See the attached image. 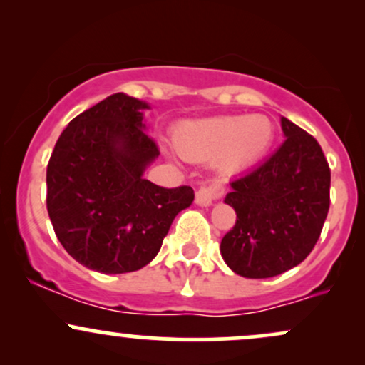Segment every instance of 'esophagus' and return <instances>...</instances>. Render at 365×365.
I'll return each mask as SVG.
<instances>
[{
  "mask_svg": "<svg viewBox=\"0 0 365 365\" xmlns=\"http://www.w3.org/2000/svg\"><path fill=\"white\" fill-rule=\"evenodd\" d=\"M225 194V185L221 182H217V180H212V182H209L207 185H202L199 188V190L195 192V204L197 206H211L212 202L217 199H221Z\"/></svg>",
  "mask_w": 365,
  "mask_h": 365,
  "instance_id": "obj_1",
  "label": "esophagus"
}]
</instances>
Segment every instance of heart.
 Here are the masks:
<instances>
[{
    "mask_svg": "<svg viewBox=\"0 0 365 365\" xmlns=\"http://www.w3.org/2000/svg\"><path fill=\"white\" fill-rule=\"evenodd\" d=\"M274 127L266 116H216L185 121L173 132V145L182 158L211 161L225 171L254 165L267 153Z\"/></svg>",
    "mask_w": 365,
    "mask_h": 365,
    "instance_id": "b5f03b06",
    "label": "heart"
}]
</instances>
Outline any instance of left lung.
Here are the masks:
<instances>
[{
    "instance_id": "left-lung-1",
    "label": "left lung",
    "mask_w": 365,
    "mask_h": 365,
    "mask_svg": "<svg viewBox=\"0 0 365 365\" xmlns=\"http://www.w3.org/2000/svg\"><path fill=\"white\" fill-rule=\"evenodd\" d=\"M284 142L233 180L225 202L237 212L221 255L244 278H273L299 266L319 240L329 211L331 171L321 145L283 116Z\"/></svg>"
}]
</instances>
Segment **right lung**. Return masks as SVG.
<instances>
[{"label": "right lung", "mask_w": 365, "mask_h": 365, "mask_svg": "<svg viewBox=\"0 0 365 365\" xmlns=\"http://www.w3.org/2000/svg\"><path fill=\"white\" fill-rule=\"evenodd\" d=\"M148 104L118 92L70 121L46 171V204L58 240L77 262L104 274L132 273L156 257L192 187L145 180L159 156L145 133Z\"/></svg>", "instance_id": "obj_1"}]
</instances>
